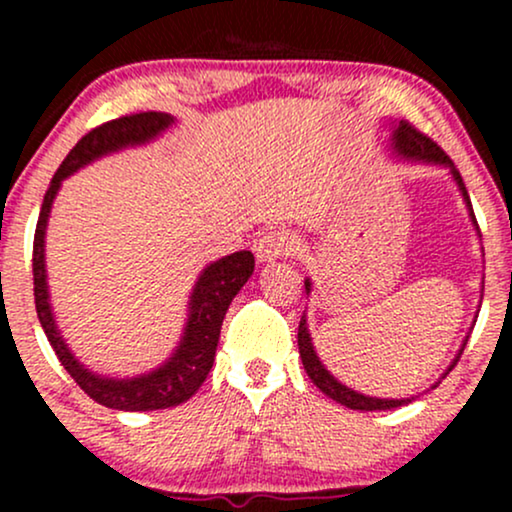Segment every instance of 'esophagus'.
I'll use <instances>...</instances> for the list:
<instances>
[{
	"instance_id": "1",
	"label": "esophagus",
	"mask_w": 512,
	"mask_h": 512,
	"mask_svg": "<svg viewBox=\"0 0 512 512\" xmlns=\"http://www.w3.org/2000/svg\"><path fill=\"white\" fill-rule=\"evenodd\" d=\"M293 250V238L284 231H269L255 243V257L260 264L281 260Z\"/></svg>"
}]
</instances>
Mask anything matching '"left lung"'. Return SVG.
Instances as JSON below:
<instances>
[{
    "label": "left lung",
    "instance_id": "8db88e82",
    "mask_svg": "<svg viewBox=\"0 0 512 512\" xmlns=\"http://www.w3.org/2000/svg\"><path fill=\"white\" fill-rule=\"evenodd\" d=\"M390 125H392V134H390V154H392V158H399V161H409V163H426V166L448 168L452 180H455L457 190H460V195L464 199V207H467V211H469V219H472L474 231H477V236H479V226H477V219H474V209H472V202H469L467 187H464L460 170L455 168V163L450 161V156H445V151L440 149L436 142H431L426 134H421L419 129L411 127L409 122L399 120V122H390ZM305 293H308V296L313 293V281H310V279H305ZM474 317H477V315H474ZM474 322H477V320H474ZM469 330H472V327H469ZM469 334H472V332H467V337L462 339V346L457 349V354L450 361V366L443 370V375L438 378V383L445 378V375L450 373L452 368H455V363L460 361L464 346H467ZM298 351H301L303 368H305V373H308V378L313 380V385L320 387V392H325L327 397L334 399L337 404H342V407H346V409L385 411V409L404 407V404H409L411 399H416V395L402 397V399H387V397L383 399V397L363 395V392L354 390V387L339 383V380L334 378L330 370L325 368V363L320 361V356H317V351L313 346V337H310V330H308V315H305V313L301 317V325H298ZM438 383H433L431 390H433V387H438Z\"/></svg>",
    "mask_w": 512,
    "mask_h": 512
}]
</instances>
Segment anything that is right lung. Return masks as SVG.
Here are the masks:
<instances>
[{
  "instance_id": "1",
  "label": "right lung",
  "mask_w": 512,
  "mask_h": 512,
  "mask_svg": "<svg viewBox=\"0 0 512 512\" xmlns=\"http://www.w3.org/2000/svg\"><path fill=\"white\" fill-rule=\"evenodd\" d=\"M175 125V117L168 113H137L117 117L105 125L91 129L79 144L69 151L62 166L57 168L48 192H45L43 207H40L38 226L33 238V291L35 310L43 325L45 337L55 351L60 363L76 385L88 397L108 409L120 411H154L178 407L187 402L207 380L211 366H214L216 346H219L221 325L226 317L228 305L243 289L245 281L255 269V257L250 250L233 252L221 260L207 264L192 286L190 301H187V322L182 327L180 342L161 366L146 370V373L132 375V378H115V375H101L86 368L69 349L67 339L57 327L55 313H52L48 269H45V233H48V219L60 192L62 180L74 175L76 170L86 168L98 158L117 154L129 146H144L161 137L168 127Z\"/></svg>"
}]
</instances>
